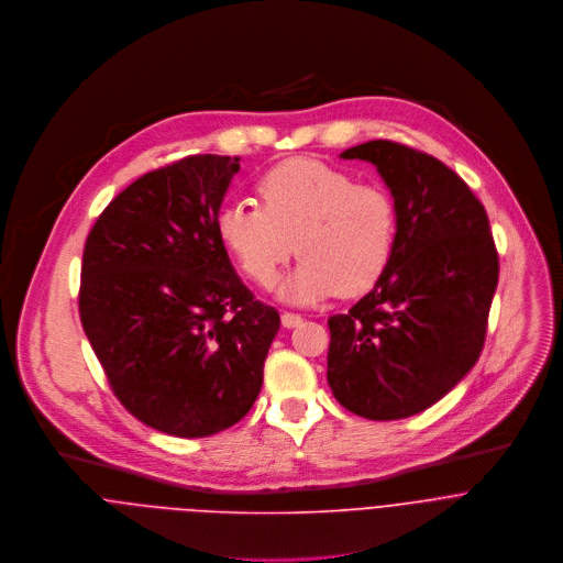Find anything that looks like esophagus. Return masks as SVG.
Instances as JSON below:
<instances>
[{
	"label": "esophagus",
	"instance_id": "obj_1",
	"mask_svg": "<svg viewBox=\"0 0 563 563\" xmlns=\"http://www.w3.org/2000/svg\"><path fill=\"white\" fill-rule=\"evenodd\" d=\"M301 321H303V319H301V314H297V312H282V325H284V328H297Z\"/></svg>",
	"mask_w": 563,
	"mask_h": 563
}]
</instances>
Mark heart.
I'll return each instance as SVG.
<instances>
[{
    "mask_svg": "<svg viewBox=\"0 0 563 563\" xmlns=\"http://www.w3.org/2000/svg\"><path fill=\"white\" fill-rule=\"evenodd\" d=\"M257 192L262 203L229 199L214 217L221 246L257 286H273L295 249L301 262L277 286L290 303L334 292L362 295L386 273L399 212L384 186L360 184L349 170L297 157L266 170Z\"/></svg>",
    "mask_w": 563,
    "mask_h": 563,
    "instance_id": "heart-1",
    "label": "heart"
}]
</instances>
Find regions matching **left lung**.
Returning <instances> with one entry per match:
<instances>
[{
  "label": "left lung",
  "mask_w": 563,
  "mask_h": 563,
  "mask_svg": "<svg viewBox=\"0 0 563 563\" xmlns=\"http://www.w3.org/2000/svg\"><path fill=\"white\" fill-rule=\"evenodd\" d=\"M340 157L377 168L397 203L399 233L373 290L328 319V386L360 417L404 419L437 404L477 364L499 257L486 208L439 159L388 140Z\"/></svg>",
  "instance_id": "obj_1"
}]
</instances>
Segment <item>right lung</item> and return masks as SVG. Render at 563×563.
Listing matches in <instances>:
<instances>
[{"label": "right lung", "instance_id": "obj_1", "mask_svg": "<svg viewBox=\"0 0 563 563\" xmlns=\"http://www.w3.org/2000/svg\"><path fill=\"white\" fill-rule=\"evenodd\" d=\"M240 157L190 155L146 173L97 217L79 317L124 408L208 437L255 404L279 312L253 297L214 233Z\"/></svg>", "mask_w": 563, "mask_h": 563}]
</instances>
